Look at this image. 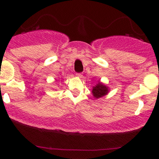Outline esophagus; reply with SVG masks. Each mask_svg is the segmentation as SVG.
Here are the masks:
<instances>
[{
  "mask_svg": "<svg viewBox=\"0 0 159 159\" xmlns=\"http://www.w3.org/2000/svg\"><path fill=\"white\" fill-rule=\"evenodd\" d=\"M76 75H77V77H78V78H82V77H83L82 74H81V73H77Z\"/></svg>",
  "mask_w": 159,
  "mask_h": 159,
  "instance_id": "34e87169",
  "label": "esophagus"
}]
</instances>
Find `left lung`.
Masks as SVG:
<instances>
[{
    "instance_id": "obj_1",
    "label": "left lung",
    "mask_w": 159,
    "mask_h": 159,
    "mask_svg": "<svg viewBox=\"0 0 159 159\" xmlns=\"http://www.w3.org/2000/svg\"><path fill=\"white\" fill-rule=\"evenodd\" d=\"M109 92V88L98 80V82L92 89V95L95 99L105 96Z\"/></svg>"
}]
</instances>
